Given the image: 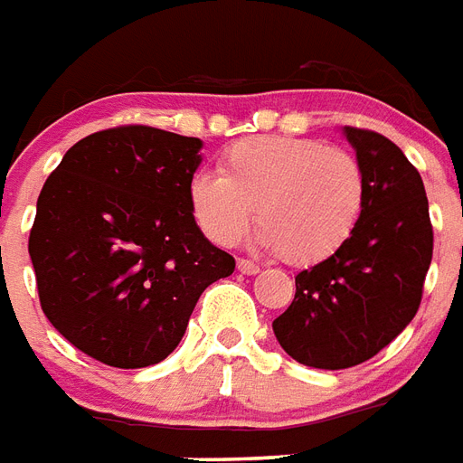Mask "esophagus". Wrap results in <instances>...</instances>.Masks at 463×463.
<instances>
[{"label": "esophagus", "mask_w": 463, "mask_h": 463, "mask_svg": "<svg viewBox=\"0 0 463 463\" xmlns=\"http://www.w3.org/2000/svg\"><path fill=\"white\" fill-rule=\"evenodd\" d=\"M236 268L241 269L243 275H258V272H260V265H258V262H253V260H246V258H239Z\"/></svg>", "instance_id": "1"}]
</instances>
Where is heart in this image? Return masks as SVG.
<instances>
[{
  "instance_id": "b5f03b06",
  "label": "heart",
  "mask_w": 463,
  "mask_h": 463,
  "mask_svg": "<svg viewBox=\"0 0 463 463\" xmlns=\"http://www.w3.org/2000/svg\"><path fill=\"white\" fill-rule=\"evenodd\" d=\"M188 203L210 241L232 246L255 224L289 265H313L349 241L365 203L361 162L317 138L253 136L224 150L220 174L198 172Z\"/></svg>"
}]
</instances>
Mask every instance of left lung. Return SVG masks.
I'll return each mask as SVG.
<instances>
[{"mask_svg":"<svg viewBox=\"0 0 463 463\" xmlns=\"http://www.w3.org/2000/svg\"><path fill=\"white\" fill-rule=\"evenodd\" d=\"M344 133L365 176L361 220L335 255L296 275L294 301L272 323L294 361L325 371L364 364L411 323L432 260L419 169L380 133Z\"/></svg>","mask_w":463,"mask_h":463,"instance_id":"1","label":"left lung"}]
</instances>
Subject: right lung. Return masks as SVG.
I'll list each match as a JSON object with an SVG mask.
<instances>
[{
  "label": "right lung",
  "mask_w": 463,
  "mask_h": 463,
  "mask_svg": "<svg viewBox=\"0 0 463 463\" xmlns=\"http://www.w3.org/2000/svg\"><path fill=\"white\" fill-rule=\"evenodd\" d=\"M201 147L140 124L105 128L69 147L44 181L28 239L40 306L99 364L165 361L203 291L234 272L188 203Z\"/></svg>",
  "instance_id": "right-lung-1"
}]
</instances>
